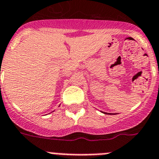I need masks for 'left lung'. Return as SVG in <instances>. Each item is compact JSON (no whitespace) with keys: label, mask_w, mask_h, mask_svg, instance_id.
I'll return each mask as SVG.
<instances>
[{"label":"left lung","mask_w":159,"mask_h":159,"mask_svg":"<svg viewBox=\"0 0 159 159\" xmlns=\"http://www.w3.org/2000/svg\"><path fill=\"white\" fill-rule=\"evenodd\" d=\"M104 113H105V112H104ZM108 114H109V113H108Z\"/></svg>","instance_id":"obj_1"}]
</instances>
